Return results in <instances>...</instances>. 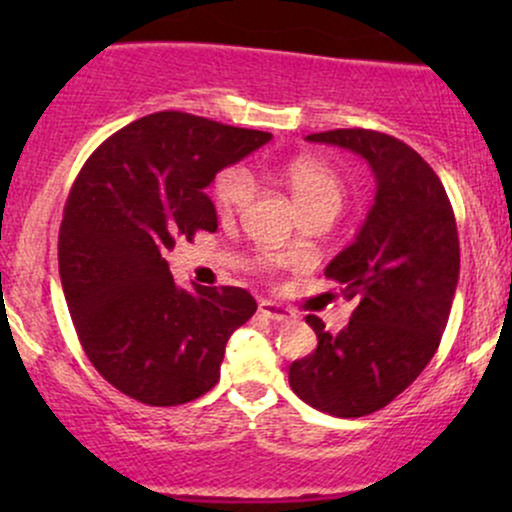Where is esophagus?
I'll use <instances>...</instances> for the list:
<instances>
[{"label":"esophagus","mask_w":512,"mask_h":512,"mask_svg":"<svg viewBox=\"0 0 512 512\" xmlns=\"http://www.w3.org/2000/svg\"><path fill=\"white\" fill-rule=\"evenodd\" d=\"M260 313L264 317H269V320H276V322L291 320V317H293L289 308H284V305H276L272 301H260Z\"/></svg>","instance_id":"esophagus-1"}]
</instances>
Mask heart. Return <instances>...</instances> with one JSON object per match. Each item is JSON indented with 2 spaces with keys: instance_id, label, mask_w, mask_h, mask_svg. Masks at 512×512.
Here are the masks:
<instances>
[{
  "instance_id": "obj_1",
  "label": "heart",
  "mask_w": 512,
  "mask_h": 512,
  "mask_svg": "<svg viewBox=\"0 0 512 512\" xmlns=\"http://www.w3.org/2000/svg\"><path fill=\"white\" fill-rule=\"evenodd\" d=\"M284 182L301 214L337 216L344 207L346 185L337 170L313 158H298L286 166ZM252 178L245 168L221 170L214 182V202L221 214H236L250 202Z\"/></svg>"
}]
</instances>
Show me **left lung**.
<instances>
[{"mask_svg":"<svg viewBox=\"0 0 512 512\" xmlns=\"http://www.w3.org/2000/svg\"><path fill=\"white\" fill-rule=\"evenodd\" d=\"M305 139L354 151L375 175L366 223L325 269L346 301L356 298L349 325L330 334L320 317H305L317 349L289 368L305 404L356 419L402 395L436 354L460 276V238L443 182L411 146L373 129Z\"/></svg>","mask_w":512,"mask_h":512,"instance_id":"left-lung-1","label":"left lung"}]
</instances>
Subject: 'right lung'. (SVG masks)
<instances>
[{
  "instance_id": "obj_1",
  "label": "right lung",
  "mask_w": 512,
  "mask_h": 512,
  "mask_svg": "<svg viewBox=\"0 0 512 512\" xmlns=\"http://www.w3.org/2000/svg\"><path fill=\"white\" fill-rule=\"evenodd\" d=\"M269 139L166 110L105 139L76 175L57 248L62 289L88 361L122 395L178 407L219 383L255 298L238 286L178 289L166 255L216 231L204 187Z\"/></svg>"
}]
</instances>
